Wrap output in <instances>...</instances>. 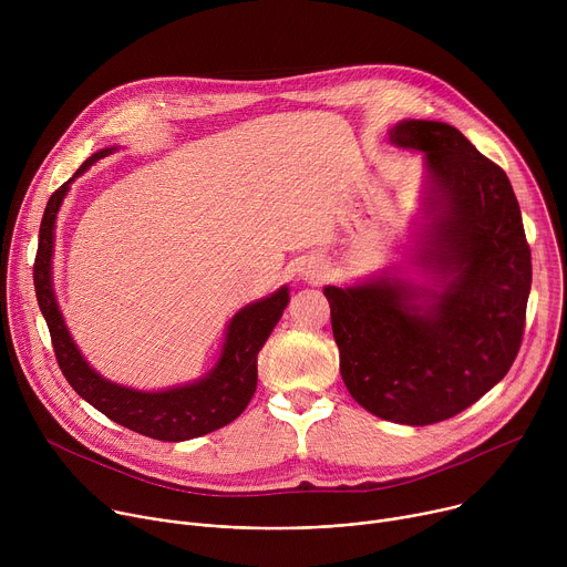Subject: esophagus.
<instances>
[{"instance_id": "34e87169", "label": "esophagus", "mask_w": 567, "mask_h": 567, "mask_svg": "<svg viewBox=\"0 0 567 567\" xmlns=\"http://www.w3.org/2000/svg\"><path fill=\"white\" fill-rule=\"evenodd\" d=\"M300 276L305 280H309V282H316V280H320L322 276H326V267H322L320 262H305L300 267Z\"/></svg>"}]
</instances>
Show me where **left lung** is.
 I'll return each mask as SVG.
<instances>
[{"label": "left lung", "mask_w": 567, "mask_h": 567, "mask_svg": "<svg viewBox=\"0 0 567 567\" xmlns=\"http://www.w3.org/2000/svg\"><path fill=\"white\" fill-rule=\"evenodd\" d=\"M388 141L424 152L411 267L322 293L354 401L381 420L426 426L462 413L509 372L525 330L532 256L505 171L460 130L406 118Z\"/></svg>", "instance_id": "left-lung-1"}]
</instances>
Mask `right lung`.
I'll return each instance as SVG.
<instances>
[{
	"mask_svg": "<svg viewBox=\"0 0 567 567\" xmlns=\"http://www.w3.org/2000/svg\"><path fill=\"white\" fill-rule=\"evenodd\" d=\"M114 150L118 147H103L94 152L75 171V175L51 195L44 208L33 267L38 305L49 326L62 374L96 411L152 440L184 442L202 437L230 424L249 406L258 385V352L267 343L289 302V287H280L271 296L241 307L230 318L217 363L197 381L164 390H136L99 374L78 350L62 318L53 291V245L58 210L71 184Z\"/></svg>",
	"mask_w": 567,
	"mask_h": 567,
	"instance_id": "1",
	"label": "right lung"
}]
</instances>
